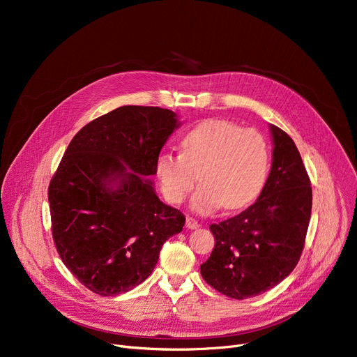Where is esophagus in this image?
Instances as JSON below:
<instances>
[{
    "instance_id": "1",
    "label": "esophagus",
    "mask_w": 357,
    "mask_h": 357,
    "mask_svg": "<svg viewBox=\"0 0 357 357\" xmlns=\"http://www.w3.org/2000/svg\"><path fill=\"white\" fill-rule=\"evenodd\" d=\"M198 227H199V222H198L195 218H192V217H186V229L195 230V229H198Z\"/></svg>"
}]
</instances>
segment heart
Wrapping results in <instances>:
<instances>
[{"label": "heart", "mask_w": 357, "mask_h": 357, "mask_svg": "<svg viewBox=\"0 0 357 357\" xmlns=\"http://www.w3.org/2000/svg\"><path fill=\"white\" fill-rule=\"evenodd\" d=\"M268 172L265 137L221 120L198 124L182 137L181 155L162 152L155 162L159 188L171 204H181L197 179L201 182L191 205L202 214L221 205L226 210L246 207L264 188Z\"/></svg>", "instance_id": "b5f03b06"}]
</instances>
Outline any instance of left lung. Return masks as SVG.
Segmentation results:
<instances>
[{
  "label": "left lung",
  "instance_id": "left-lung-1",
  "mask_svg": "<svg viewBox=\"0 0 357 357\" xmlns=\"http://www.w3.org/2000/svg\"><path fill=\"white\" fill-rule=\"evenodd\" d=\"M272 166L257 199L240 214L211 224L215 246L201 265L205 282L234 299L264 294L294 271L301 257L312 190L294 140L269 124Z\"/></svg>",
  "mask_w": 357,
  "mask_h": 357
}]
</instances>
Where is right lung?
<instances>
[{
	"label": "right lung",
	"instance_id": "1",
	"mask_svg": "<svg viewBox=\"0 0 357 357\" xmlns=\"http://www.w3.org/2000/svg\"><path fill=\"white\" fill-rule=\"evenodd\" d=\"M171 109L124 105L82 127L49 185L52 234L65 266L102 296L153 272L185 217L156 195L150 176L181 126Z\"/></svg>",
	"mask_w": 357,
	"mask_h": 357
}]
</instances>
